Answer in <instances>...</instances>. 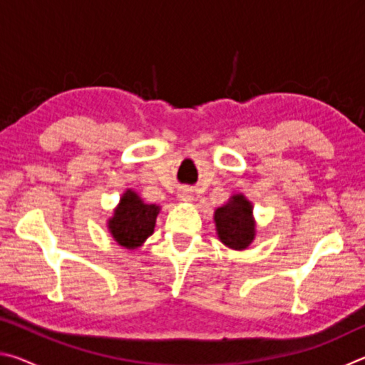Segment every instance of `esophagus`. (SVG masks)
Listing matches in <instances>:
<instances>
[{
  "label": "esophagus",
  "mask_w": 365,
  "mask_h": 365,
  "mask_svg": "<svg viewBox=\"0 0 365 365\" xmlns=\"http://www.w3.org/2000/svg\"><path fill=\"white\" fill-rule=\"evenodd\" d=\"M177 197L180 201H191V200H193V193H191L190 188L183 187V188H180V190L177 191Z\"/></svg>",
  "instance_id": "34e87169"
}]
</instances>
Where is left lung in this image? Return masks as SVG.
<instances>
[{"mask_svg":"<svg viewBox=\"0 0 365 365\" xmlns=\"http://www.w3.org/2000/svg\"><path fill=\"white\" fill-rule=\"evenodd\" d=\"M220 242L232 250H245L255 238L252 206L242 195H235L214 214Z\"/></svg>","mask_w":365,"mask_h":365,"instance_id":"8db88e82","label":"left lung"}]
</instances>
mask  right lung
I'll list each match as a JSON object with an SVG mask.
<instances>
[{"mask_svg": "<svg viewBox=\"0 0 365 365\" xmlns=\"http://www.w3.org/2000/svg\"><path fill=\"white\" fill-rule=\"evenodd\" d=\"M158 212L156 205H145L135 191L128 190L109 220V230L120 246L135 250L154 232Z\"/></svg>", "mask_w": 365, "mask_h": 365, "instance_id": "obj_1", "label": "right lung"}]
</instances>
